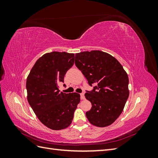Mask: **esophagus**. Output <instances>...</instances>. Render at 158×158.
<instances>
[{
	"label": "esophagus",
	"instance_id": "obj_1",
	"mask_svg": "<svg viewBox=\"0 0 158 158\" xmlns=\"http://www.w3.org/2000/svg\"><path fill=\"white\" fill-rule=\"evenodd\" d=\"M80 98H81V99H82V100L85 99V96H84V93L80 94Z\"/></svg>",
	"mask_w": 158,
	"mask_h": 158
}]
</instances>
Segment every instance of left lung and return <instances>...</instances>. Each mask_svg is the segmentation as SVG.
I'll use <instances>...</instances> for the list:
<instances>
[{"label": "left lung", "mask_w": 158, "mask_h": 158, "mask_svg": "<svg viewBox=\"0 0 158 158\" xmlns=\"http://www.w3.org/2000/svg\"><path fill=\"white\" fill-rule=\"evenodd\" d=\"M75 64L90 85H97L85 94L92 106L85 113L88 121L98 127L111 125L123 112L129 95L126 71L114 56L98 50L76 53Z\"/></svg>", "instance_id": "left-lung-1"}]
</instances>
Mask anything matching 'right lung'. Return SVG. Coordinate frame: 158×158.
Segmentation results:
<instances>
[{
    "instance_id": "1",
    "label": "right lung",
    "mask_w": 158,
    "mask_h": 158,
    "mask_svg": "<svg viewBox=\"0 0 158 158\" xmlns=\"http://www.w3.org/2000/svg\"><path fill=\"white\" fill-rule=\"evenodd\" d=\"M74 62V53L47 52L35 62L27 76V101L39 120L52 130L69 127L80 102L79 94H65L59 89L58 84L64 82Z\"/></svg>"
}]
</instances>
